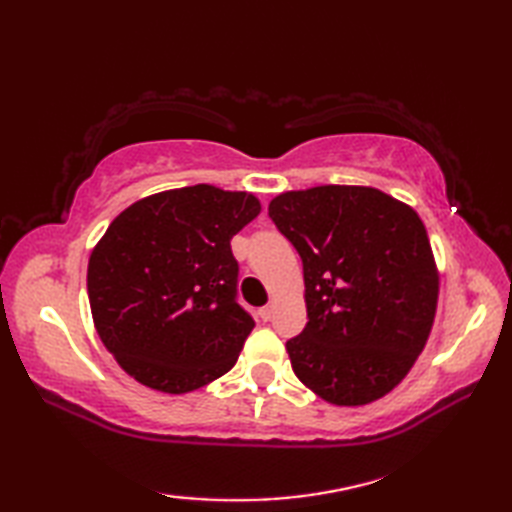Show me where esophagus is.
<instances>
[{"mask_svg":"<svg viewBox=\"0 0 512 512\" xmlns=\"http://www.w3.org/2000/svg\"><path fill=\"white\" fill-rule=\"evenodd\" d=\"M273 312H275V306H273V303H268V306H264V308H259V319H262V321H270V319H273Z\"/></svg>","mask_w":512,"mask_h":512,"instance_id":"1","label":"esophagus"}]
</instances>
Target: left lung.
I'll list each match as a JSON object with an SVG mask.
<instances>
[{
    "instance_id": "obj_1",
    "label": "left lung",
    "mask_w": 512,
    "mask_h": 512,
    "mask_svg": "<svg viewBox=\"0 0 512 512\" xmlns=\"http://www.w3.org/2000/svg\"><path fill=\"white\" fill-rule=\"evenodd\" d=\"M270 220L297 248L308 323L286 343L292 372L339 407L389 394L416 363L438 306V268L418 213L372 187L286 191Z\"/></svg>"
}]
</instances>
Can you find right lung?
Here are the masks:
<instances>
[{
	"instance_id": "obj_1",
	"label": "right lung",
	"mask_w": 512,
	"mask_h": 512,
	"mask_svg": "<svg viewBox=\"0 0 512 512\" xmlns=\"http://www.w3.org/2000/svg\"><path fill=\"white\" fill-rule=\"evenodd\" d=\"M262 204L195 184L134 202L107 226L88 264L94 328L116 363L165 394L224 376L255 328L237 303L231 239Z\"/></svg>"
}]
</instances>
